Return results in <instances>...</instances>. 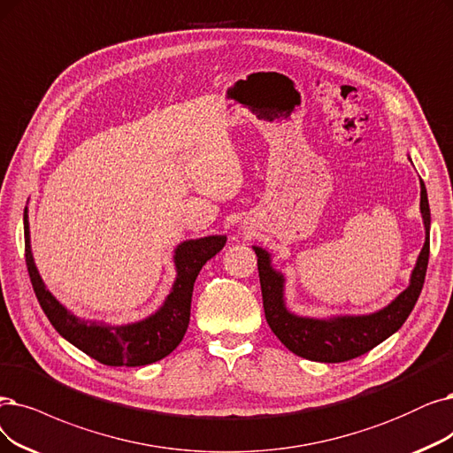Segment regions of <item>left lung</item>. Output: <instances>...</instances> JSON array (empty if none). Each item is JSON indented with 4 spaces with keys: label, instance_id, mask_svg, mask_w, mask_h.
<instances>
[{
    "label": "left lung",
    "instance_id": "1",
    "mask_svg": "<svg viewBox=\"0 0 453 453\" xmlns=\"http://www.w3.org/2000/svg\"><path fill=\"white\" fill-rule=\"evenodd\" d=\"M411 161V157H409ZM412 164V161H411ZM420 213L426 230L424 247L411 271L409 286L387 306L370 314H336V316H301L286 304V277L273 265L269 250L252 245L258 257V275L262 286L264 312L271 331L284 346L316 363H343L373 349L402 327L414 309L422 292L429 260V226L431 213L427 191L420 178Z\"/></svg>",
    "mask_w": 453,
    "mask_h": 453
}]
</instances>
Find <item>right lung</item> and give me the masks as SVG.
Here are the masks:
<instances>
[{
    "label": "right lung",
    "instance_id": "1",
    "mask_svg": "<svg viewBox=\"0 0 453 453\" xmlns=\"http://www.w3.org/2000/svg\"><path fill=\"white\" fill-rule=\"evenodd\" d=\"M24 234L29 279L50 323L72 346L105 366L152 365L176 349L189 325L195 280L203 265L226 243L225 234L180 242L173 252L176 277L165 301L147 318L115 325L76 316L46 288L33 258L27 206L24 210Z\"/></svg>",
    "mask_w": 453,
    "mask_h": 453
}]
</instances>
